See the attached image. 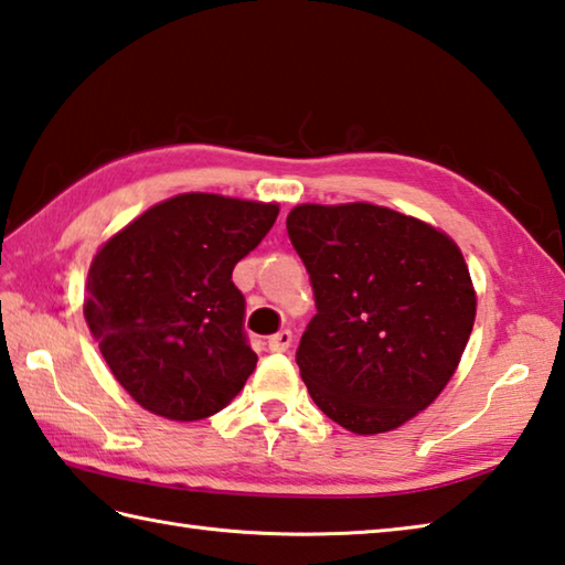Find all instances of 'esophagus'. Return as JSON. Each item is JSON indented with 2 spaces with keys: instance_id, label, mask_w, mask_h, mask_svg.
I'll return each instance as SVG.
<instances>
[{
  "instance_id": "obj_1",
  "label": "esophagus",
  "mask_w": 565,
  "mask_h": 565,
  "mask_svg": "<svg viewBox=\"0 0 565 565\" xmlns=\"http://www.w3.org/2000/svg\"><path fill=\"white\" fill-rule=\"evenodd\" d=\"M292 344V332L290 329H280L278 334H273L268 339V351H287Z\"/></svg>"
}]
</instances>
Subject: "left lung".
I'll use <instances>...</instances> for the list:
<instances>
[{"label":"left lung","mask_w":565,"mask_h":565,"mask_svg":"<svg viewBox=\"0 0 565 565\" xmlns=\"http://www.w3.org/2000/svg\"><path fill=\"white\" fill-rule=\"evenodd\" d=\"M287 236L317 302L297 349L312 401L356 435L401 428L448 386L472 334L477 292L460 246L366 201L295 206Z\"/></svg>","instance_id":"1"}]
</instances>
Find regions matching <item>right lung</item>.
<instances>
[{
  "mask_svg": "<svg viewBox=\"0 0 565 565\" xmlns=\"http://www.w3.org/2000/svg\"><path fill=\"white\" fill-rule=\"evenodd\" d=\"M280 206L206 191L164 199L93 255L83 315L115 381L145 411L201 420L246 386L258 356L231 280Z\"/></svg>",
  "mask_w": 565,
  "mask_h": 565,
  "instance_id": "right-lung-1",
  "label": "right lung"
}]
</instances>
